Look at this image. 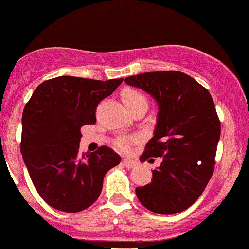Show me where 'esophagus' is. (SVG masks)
<instances>
[{"label": "esophagus", "mask_w": 249, "mask_h": 249, "mask_svg": "<svg viewBox=\"0 0 249 249\" xmlns=\"http://www.w3.org/2000/svg\"><path fill=\"white\" fill-rule=\"evenodd\" d=\"M123 165L127 168H133V167H136L138 164H137V161L131 160V159H124V160H123Z\"/></svg>", "instance_id": "1"}]
</instances>
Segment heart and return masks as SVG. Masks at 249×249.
I'll return each instance as SVG.
<instances>
[{
    "label": "heart",
    "instance_id": "1",
    "mask_svg": "<svg viewBox=\"0 0 249 249\" xmlns=\"http://www.w3.org/2000/svg\"><path fill=\"white\" fill-rule=\"evenodd\" d=\"M122 99L130 111L136 107H138V105H147L146 97L142 95V92H139L138 90H136V89H124V90L122 91ZM132 142L133 139L122 138L117 142V145H118V147H121L122 150H127Z\"/></svg>",
    "mask_w": 249,
    "mask_h": 249
}]
</instances>
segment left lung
Wrapping results in <instances>:
<instances>
[{
	"label": "left lung",
	"mask_w": 249,
	"mask_h": 249,
	"mask_svg": "<svg viewBox=\"0 0 249 249\" xmlns=\"http://www.w3.org/2000/svg\"><path fill=\"white\" fill-rule=\"evenodd\" d=\"M156 99L153 137L141 161L161 157L150 184L136 188L142 206L157 214L187 210L204 192L214 171L220 121L207 89L180 71H154L125 78ZM151 160V159H150Z\"/></svg>",
	"instance_id": "1"
}]
</instances>
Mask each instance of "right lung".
<instances>
[{"instance_id":"add662e5","label":"right lung","mask_w":249,"mask_h":249,"mask_svg":"<svg viewBox=\"0 0 249 249\" xmlns=\"http://www.w3.org/2000/svg\"><path fill=\"white\" fill-rule=\"evenodd\" d=\"M123 78L59 76L36 88L22 115L21 153L34 186L56 210L81 212L98 199L105 173L121 162L112 148L79 154L81 127L96 123V107Z\"/></svg>"}]
</instances>
